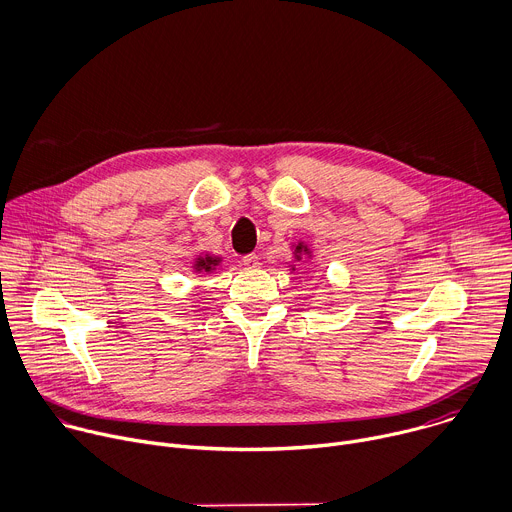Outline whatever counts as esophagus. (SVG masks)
Segmentation results:
<instances>
[{"label": "esophagus", "instance_id": "34e87169", "mask_svg": "<svg viewBox=\"0 0 512 512\" xmlns=\"http://www.w3.org/2000/svg\"><path fill=\"white\" fill-rule=\"evenodd\" d=\"M242 262H244V266H246V268H250V270H252V268H258V264H260L256 254H246V256L242 258Z\"/></svg>", "mask_w": 512, "mask_h": 512}]
</instances>
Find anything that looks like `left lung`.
<instances>
[{"instance_id":"1","label":"left lung","mask_w":512,"mask_h":512,"mask_svg":"<svg viewBox=\"0 0 512 512\" xmlns=\"http://www.w3.org/2000/svg\"><path fill=\"white\" fill-rule=\"evenodd\" d=\"M300 250H302V246H296V250H294V252H296V260H300ZM304 250H306V248H304Z\"/></svg>"}]
</instances>
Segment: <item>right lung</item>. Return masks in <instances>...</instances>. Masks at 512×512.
<instances>
[{
  "instance_id": "1",
  "label": "right lung",
  "mask_w": 512,
  "mask_h": 512,
  "mask_svg": "<svg viewBox=\"0 0 512 512\" xmlns=\"http://www.w3.org/2000/svg\"><path fill=\"white\" fill-rule=\"evenodd\" d=\"M220 260L218 258H212V256H206V258H197V264H195V270H206V272H212L214 266L218 264Z\"/></svg>"
}]
</instances>
